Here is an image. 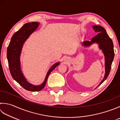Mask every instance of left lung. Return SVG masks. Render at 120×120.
Segmentation results:
<instances>
[{
  "label": "left lung",
  "mask_w": 120,
  "mask_h": 120,
  "mask_svg": "<svg viewBox=\"0 0 120 120\" xmlns=\"http://www.w3.org/2000/svg\"><path fill=\"white\" fill-rule=\"evenodd\" d=\"M93 29L94 30L95 32H97L98 34L94 37L90 41H83L82 45L84 47H88L94 43H97L99 45L100 49H101L104 54L105 58V74L104 79L100 82L99 85L96 87L97 88L107 79L109 75L114 57V52L113 42L107 34L106 30L104 28L99 25H93Z\"/></svg>",
  "instance_id": "1"
}]
</instances>
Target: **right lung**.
I'll list each match as a JSON object with an SVG mask.
<instances>
[{"mask_svg":"<svg viewBox=\"0 0 120 120\" xmlns=\"http://www.w3.org/2000/svg\"><path fill=\"white\" fill-rule=\"evenodd\" d=\"M39 24V23L37 22L26 23L13 35L7 48V59L9 70L13 79L25 90L32 91L41 90L46 85L49 75L60 63V62L56 63L50 68L47 73L45 79L41 85L37 86L33 85L28 82L23 75L21 71L20 60L22 47L26 39L37 29Z\"/></svg>","mask_w":120,"mask_h":120,"instance_id":"obj_1","label":"right lung"}]
</instances>
